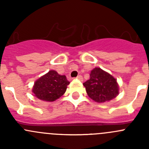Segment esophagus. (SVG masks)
<instances>
[{"mask_svg": "<svg viewBox=\"0 0 149 149\" xmlns=\"http://www.w3.org/2000/svg\"><path fill=\"white\" fill-rule=\"evenodd\" d=\"M77 79H78L79 80H80V81H82L83 80V77H82L81 75H78L77 77Z\"/></svg>", "mask_w": 149, "mask_h": 149, "instance_id": "obj_1", "label": "esophagus"}]
</instances>
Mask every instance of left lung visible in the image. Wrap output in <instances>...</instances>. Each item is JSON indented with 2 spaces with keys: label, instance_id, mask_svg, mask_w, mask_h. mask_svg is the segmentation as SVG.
<instances>
[{
  "label": "left lung",
  "instance_id": "obj_1",
  "mask_svg": "<svg viewBox=\"0 0 149 149\" xmlns=\"http://www.w3.org/2000/svg\"><path fill=\"white\" fill-rule=\"evenodd\" d=\"M87 94L96 102L102 103L116 98L119 93L116 79L102 69L91 70L90 78L83 83Z\"/></svg>",
  "mask_w": 149,
  "mask_h": 149
}]
</instances>
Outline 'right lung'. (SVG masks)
<instances>
[{"label": "right lung", "mask_w": 149, "mask_h": 149, "mask_svg": "<svg viewBox=\"0 0 149 149\" xmlns=\"http://www.w3.org/2000/svg\"><path fill=\"white\" fill-rule=\"evenodd\" d=\"M69 84L66 76L50 70L35 82L32 91L42 101L54 102L63 95Z\"/></svg>", "instance_id": "right-lung-1"}]
</instances>
